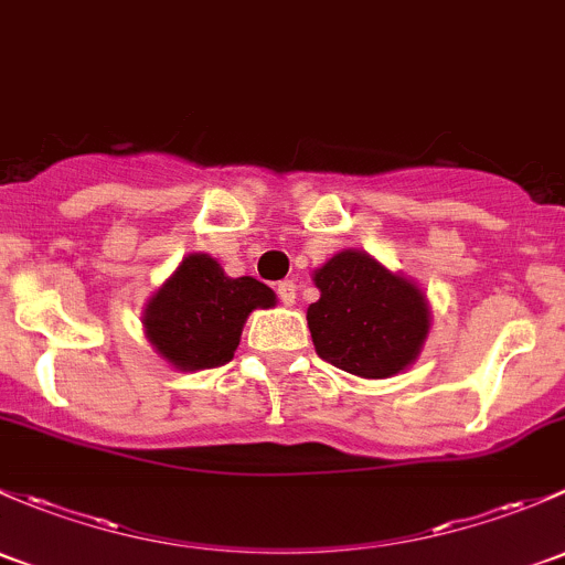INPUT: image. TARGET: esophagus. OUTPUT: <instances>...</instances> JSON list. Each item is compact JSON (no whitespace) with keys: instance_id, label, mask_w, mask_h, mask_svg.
Segmentation results:
<instances>
[{"instance_id":"esophagus-1","label":"esophagus","mask_w":565,"mask_h":565,"mask_svg":"<svg viewBox=\"0 0 565 565\" xmlns=\"http://www.w3.org/2000/svg\"><path fill=\"white\" fill-rule=\"evenodd\" d=\"M277 296H280L282 305H294L296 301V282L294 280H282L280 285H277Z\"/></svg>"}]
</instances>
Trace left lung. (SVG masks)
I'll return each mask as SVG.
<instances>
[{"instance_id":"left-lung-1","label":"left lung","mask_w":565,"mask_h":565,"mask_svg":"<svg viewBox=\"0 0 565 565\" xmlns=\"http://www.w3.org/2000/svg\"><path fill=\"white\" fill-rule=\"evenodd\" d=\"M321 299L307 310L323 362L362 377H388L418 356L429 310L416 285L356 249L337 253L316 271Z\"/></svg>"}]
</instances>
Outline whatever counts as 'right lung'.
<instances>
[{
	"mask_svg": "<svg viewBox=\"0 0 565 565\" xmlns=\"http://www.w3.org/2000/svg\"><path fill=\"white\" fill-rule=\"evenodd\" d=\"M271 305L275 290L264 282L225 277L217 260L195 253L152 296L143 326L149 342L173 367L212 370L234 359L249 312Z\"/></svg>",
	"mask_w": 565,
	"mask_h": 565,
	"instance_id": "obj_1",
	"label": "right lung"
}]
</instances>
